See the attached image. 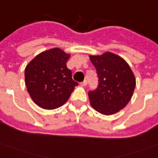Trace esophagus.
<instances>
[{"mask_svg":"<svg viewBox=\"0 0 158 158\" xmlns=\"http://www.w3.org/2000/svg\"><path fill=\"white\" fill-rule=\"evenodd\" d=\"M87 85V80H85L84 81H82V82L81 83V87H86Z\"/></svg>","mask_w":158,"mask_h":158,"instance_id":"34e87169","label":"esophagus"}]
</instances>
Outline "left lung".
Returning a JSON list of instances; mask_svg holds the SVG:
<instances>
[{
  "instance_id": "left-lung-1",
  "label": "left lung",
  "mask_w": 158,
  "mask_h": 158,
  "mask_svg": "<svg viewBox=\"0 0 158 158\" xmlns=\"http://www.w3.org/2000/svg\"><path fill=\"white\" fill-rule=\"evenodd\" d=\"M89 57L98 77V87L88 92L91 105L104 115L116 114L131 99L135 87L134 74L127 62L115 54Z\"/></svg>"
}]
</instances>
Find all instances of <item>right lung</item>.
<instances>
[{"instance_id": "add662e5", "label": "right lung", "mask_w": 158, "mask_h": 158, "mask_svg": "<svg viewBox=\"0 0 158 158\" xmlns=\"http://www.w3.org/2000/svg\"><path fill=\"white\" fill-rule=\"evenodd\" d=\"M71 55L54 48L35 56L25 68V84L37 105L55 109L64 105L78 83L66 66Z\"/></svg>"}]
</instances>
